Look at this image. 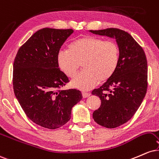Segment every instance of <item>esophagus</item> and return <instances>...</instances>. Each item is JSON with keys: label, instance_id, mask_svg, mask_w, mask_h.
<instances>
[{"label": "esophagus", "instance_id": "obj_1", "mask_svg": "<svg viewBox=\"0 0 159 159\" xmlns=\"http://www.w3.org/2000/svg\"><path fill=\"white\" fill-rule=\"evenodd\" d=\"M82 94H83V97L84 98H86L90 96V94L89 93H87V92H83L82 93Z\"/></svg>", "mask_w": 159, "mask_h": 159}]
</instances>
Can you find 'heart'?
Wrapping results in <instances>:
<instances>
[{"label":"heart","instance_id":"1","mask_svg":"<svg viewBox=\"0 0 159 159\" xmlns=\"http://www.w3.org/2000/svg\"><path fill=\"white\" fill-rule=\"evenodd\" d=\"M120 50L112 41H104L94 36L82 37L72 42L68 50L57 53V64L68 77H73L83 65L84 70L71 81V85L80 90L92 89L100 82L112 76L119 63Z\"/></svg>","mask_w":159,"mask_h":159}]
</instances>
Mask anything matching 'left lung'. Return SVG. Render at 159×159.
Here are the masks:
<instances>
[{"mask_svg":"<svg viewBox=\"0 0 159 159\" xmlns=\"http://www.w3.org/2000/svg\"><path fill=\"white\" fill-rule=\"evenodd\" d=\"M89 31L115 39L120 50L119 63L112 76L91 92L101 100L100 108L93 113L95 122L106 128H116L133 117L146 95V55L132 35L122 30Z\"/></svg>","mask_w":159,"mask_h":159,"instance_id":"8db88e82","label":"left lung"}]
</instances>
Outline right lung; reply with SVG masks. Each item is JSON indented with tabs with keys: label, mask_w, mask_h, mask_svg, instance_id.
I'll use <instances>...</instances> for the list:
<instances>
[{
	"label": "right lung",
	"mask_w": 159,
	"mask_h": 159,
	"mask_svg": "<svg viewBox=\"0 0 159 159\" xmlns=\"http://www.w3.org/2000/svg\"><path fill=\"white\" fill-rule=\"evenodd\" d=\"M74 30L43 28L18 50L13 64V89L24 113L35 124L55 129L70 119L83 99L79 90H59L68 78L59 68L57 53Z\"/></svg>",
	"instance_id": "obj_1"
}]
</instances>
